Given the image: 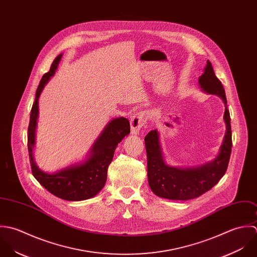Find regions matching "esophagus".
<instances>
[{"label": "esophagus", "mask_w": 257, "mask_h": 257, "mask_svg": "<svg viewBox=\"0 0 257 257\" xmlns=\"http://www.w3.org/2000/svg\"><path fill=\"white\" fill-rule=\"evenodd\" d=\"M149 116L150 115L148 111H141L136 113L131 118V133L137 134L140 131V129L148 122Z\"/></svg>", "instance_id": "obj_1"}]
</instances>
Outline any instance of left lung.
I'll list each match as a JSON object with an SVG mask.
<instances>
[{"label":"left lung","mask_w":257,"mask_h":257,"mask_svg":"<svg viewBox=\"0 0 257 257\" xmlns=\"http://www.w3.org/2000/svg\"><path fill=\"white\" fill-rule=\"evenodd\" d=\"M199 83L203 90L210 94H216L225 105L223 119L226 124V132L221 150L214 161L199 168L179 169L170 167L163 161L158 132L156 130L150 131L145 137L148 182L154 194L161 198L179 201L199 198L215 186L227 170L232 147L230 116L226 107L227 101L223 86L215 76L208 60L204 74L200 76Z\"/></svg>","instance_id":"1"}]
</instances>
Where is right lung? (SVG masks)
Returning a JSON list of instances; mask_svg holds the SVG:
<instances>
[{
  "label": "right lung",
  "mask_w": 257,
  "mask_h": 257,
  "mask_svg": "<svg viewBox=\"0 0 257 257\" xmlns=\"http://www.w3.org/2000/svg\"><path fill=\"white\" fill-rule=\"evenodd\" d=\"M62 54L57 55L49 72L45 73L36 92L28 128V150L32 173L37 181L52 195L65 201H83L97 195L106 182L107 169L112 162L115 149L121 140L130 133V122L124 117L113 119L94 143L90 158L82 165L69 167L56 174H47L35 164L33 148L39 113V97L46 83L55 72Z\"/></svg>",
  "instance_id": "add662e5"
}]
</instances>
